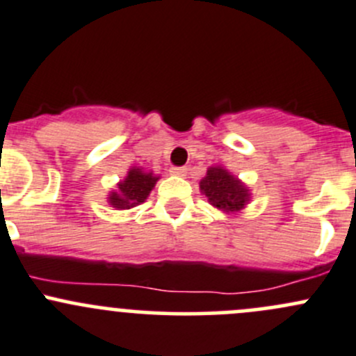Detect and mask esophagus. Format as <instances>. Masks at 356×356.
I'll list each match as a JSON object with an SVG mask.
<instances>
[{"label": "esophagus", "mask_w": 356, "mask_h": 356, "mask_svg": "<svg viewBox=\"0 0 356 356\" xmlns=\"http://www.w3.org/2000/svg\"><path fill=\"white\" fill-rule=\"evenodd\" d=\"M170 174L172 175H179V177H184V175L188 174V168H186V167H172Z\"/></svg>", "instance_id": "1"}]
</instances>
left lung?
<instances>
[{
	"mask_svg": "<svg viewBox=\"0 0 356 356\" xmlns=\"http://www.w3.org/2000/svg\"><path fill=\"white\" fill-rule=\"evenodd\" d=\"M200 189L213 207L224 211L241 210L250 196L245 186L222 167L208 168L207 175L200 182Z\"/></svg>",
	"mask_w": 356,
	"mask_h": 356,
	"instance_id": "1",
	"label": "left lung"
}]
</instances>
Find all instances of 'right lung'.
Returning a JSON list of instances; mask_svg holds the SVG:
<instances>
[{
    "label": "right lung",
    "mask_w": 356,
    "mask_h": 356,
    "mask_svg": "<svg viewBox=\"0 0 356 356\" xmlns=\"http://www.w3.org/2000/svg\"><path fill=\"white\" fill-rule=\"evenodd\" d=\"M158 177H155L149 172H143L141 168H131L125 177L118 184V189L110 195V203L113 208L118 210H125V208H132L136 204L143 203L148 198L149 191L153 189Z\"/></svg>",
    "instance_id": "right-lung-1"
}]
</instances>
